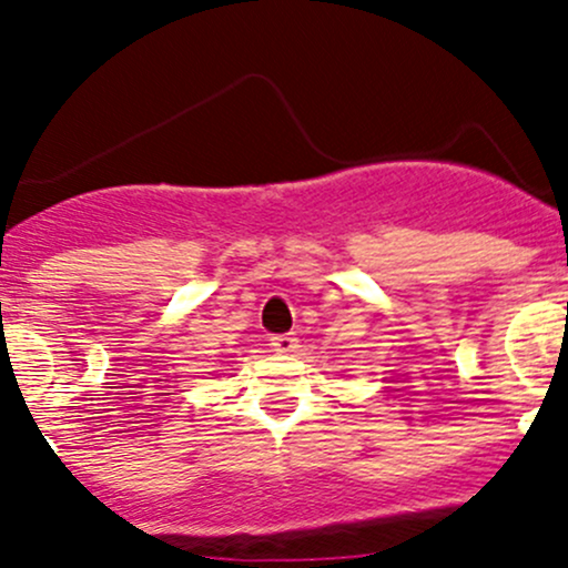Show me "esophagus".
<instances>
[{
  "instance_id": "34e87169",
  "label": "esophagus",
  "mask_w": 568,
  "mask_h": 568,
  "mask_svg": "<svg viewBox=\"0 0 568 568\" xmlns=\"http://www.w3.org/2000/svg\"><path fill=\"white\" fill-rule=\"evenodd\" d=\"M272 347L277 353H294L296 347H298L296 334H277V336H272Z\"/></svg>"
}]
</instances>
